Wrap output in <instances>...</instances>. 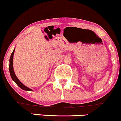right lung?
<instances>
[{"label": "right lung", "mask_w": 121, "mask_h": 121, "mask_svg": "<svg viewBox=\"0 0 121 121\" xmlns=\"http://www.w3.org/2000/svg\"><path fill=\"white\" fill-rule=\"evenodd\" d=\"M15 52V49L12 52L11 55L10 59H9V73H10L11 77L13 81L16 83V84L20 87L21 89H22L23 90L26 91H32V90L31 89L25 86L24 84H22L21 82L19 81V79L17 78V77H16V76L15 74L14 70H13V54H14Z\"/></svg>", "instance_id": "obj_1"}]
</instances>
